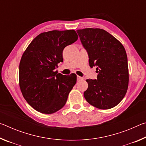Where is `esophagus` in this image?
I'll use <instances>...</instances> for the list:
<instances>
[{"label": "esophagus", "instance_id": "obj_1", "mask_svg": "<svg viewBox=\"0 0 146 146\" xmlns=\"http://www.w3.org/2000/svg\"><path fill=\"white\" fill-rule=\"evenodd\" d=\"M83 80V78L81 77L80 76H77V80Z\"/></svg>", "mask_w": 146, "mask_h": 146}]
</instances>
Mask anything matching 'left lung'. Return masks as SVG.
<instances>
[{"label": "left lung", "instance_id": "left-lung-1", "mask_svg": "<svg viewBox=\"0 0 146 146\" xmlns=\"http://www.w3.org/2000/svg\"><path fill=\"white\" fill-rule=\"evenodd\" d=\"M77 33L88 51L91 68L96 66L97 80L87 79L84 93L87 102L100 110L115 107L123 99L129 84L127 57L119 40L100 28L78 29Z\"/></svg>", "mask_w": 146, "mask_h": 146}]
</instances>
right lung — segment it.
<instances>
[{"instance_id":"right-lung-1","label":"right lung","mask_w":146,"mask_h":146,"mask_svg":"<svg viewBox=\"0 0 146 146\" xmlns=\"http://www.w3.org/2000/svg\"><path fill=\"white\" fill-rule=\"evenodd\" d=\"M73 29L44 32L24 51L19 64V86L26 102L37 111L52 114L66 104L76 82V75L54 71L63 62L66 46L77 40Z\"/></svg>"}]
</instances>
